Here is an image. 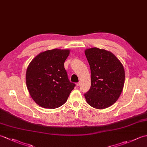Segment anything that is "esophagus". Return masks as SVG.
Wrapping results in <instances>:
<instances>
[{
    "label": "esophagus",
    "mask_w": 147,
    "mask_h": 147,
    "mask_svg": "<svg viewBox=\"0 0 147 147\" xmlns=\"http://www.w3.org/2000/svg\"><path fill=\"white\" fill-rule=\"evenodd\" d=\"M81 85V82H78V83H76V85L77 86H80Z\"/></svg>",
    "instance_id": "1"
}]
</instances>
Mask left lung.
<instances>
[{"instance_id":"1","label":"left lung","mask_w":147,"mask_h":147,"mask_svg":"<svg viewBox=\"0 0 147 147\" xmlns=\"http://www.w3.org/2000/svg\"><path fill=\"white\" fill-rule=\"evenodd\" d=\"M85 55L91 70V86L85 96L92 107L102 109L114 104L123 91L125 73L119 60L104 49H86Z\"/></svg>"}]
</instances>
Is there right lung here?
I'll use <instances>...</instances> for the list:
<instances>
[{
	"label": "right lung",
	"mask_w": 147,
	"mask_h": 147,
	"mask_svg": "<svg viewBox=\"0 0 147 147\" xmlns=\"http://www.w3.org/2000/svg\"><path fill=\"white\" fill-rule=\"evenodd\" d=\"M69 54V50H49L36 55L27 68L28 90L33 100L43 108L61 107L76 86L69 80L64 66Z\"/></svg>",
	"instance_id": "obj_1"
}]
</instances>
